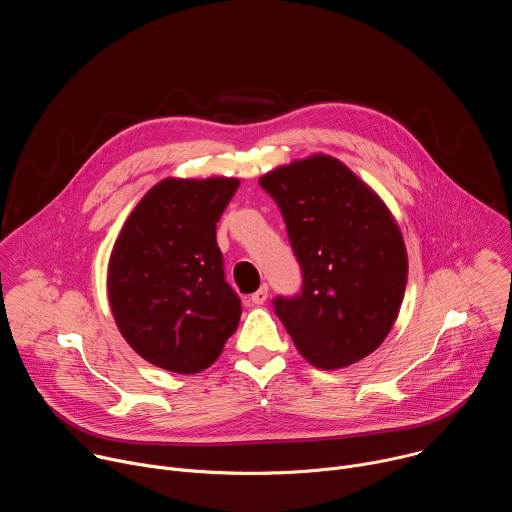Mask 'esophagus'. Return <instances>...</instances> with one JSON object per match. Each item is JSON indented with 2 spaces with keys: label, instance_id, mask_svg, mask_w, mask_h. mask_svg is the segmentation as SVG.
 Instances as JSON below:
<instances>
[{
  "label": "esophagus",
  "instance_id": "34e87169",
  "mask_svg": "<svg viewBox=\"0 0 512 512\" xmlns=\"http://www.w3.org/2000/svg\"><path fill=\"white\" fill-rule=\"evenodd\" d=\"M267 294H269V287H267V285H261V287L255 291V294L251 296V304L263 306L265 300H267Z\"/></svg>",
  "mask_w": 512,
  "mask_h": 512
}]
</instances>
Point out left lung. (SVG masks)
Here are the masks:
<instances>
[{
    "label": "left lung",
    "instance_id": "left-lung-1",
    "mask_svg": "<svg viewBox=\"0 0 512 512\" xmlns=\"http://www.w3.org/2000/svg\"><path fill=\"white\" fill-rule=\"evenodd\" d=\"M277 202L300 261L302 294L273 308L300 354L342 369L375 352L391 332L407 285L399 225L379 194L324 154L259 178Z\"/></svg>",
    "mask_w": 512,
    "mask_h": 512
}]
</instances>
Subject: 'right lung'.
I'll return each mask as SVG.
<instances>
[{
    "label": "right lung",
    "instance_id": "1",
    "mask_svg": "<svg viewBox=\"0 0 512 512\" xmlns=\"http://www.w3.org/2000/svg\"><path fill=\"white\" fill-rule=\"evenodd\" d=\"M239 184L166 178L137 202L113 245L107 291L115 324L160 369H208L239 326L241 300L216 245V223Z\"/></svg>",
    "mask_w": 512,
    "mask_h": 512
}]
</instances>
